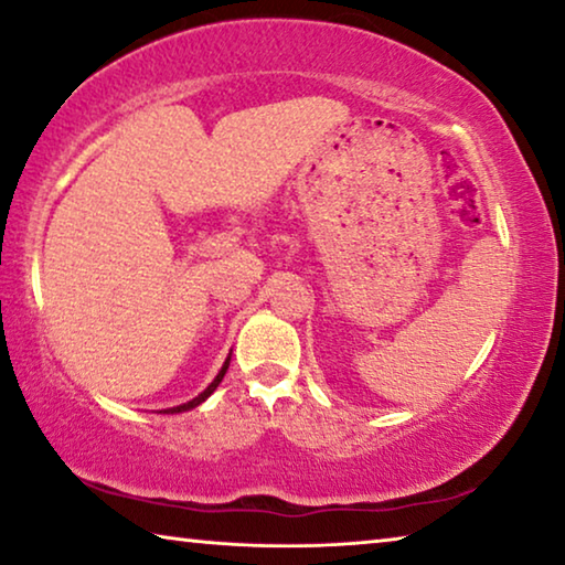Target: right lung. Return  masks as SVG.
<instances>
[{
	"instance_id": "1",
	"label": "right lung",
	"mask_w": 565,
	"mask_h": 565,
	"mask_svg": "<svg viewBox=\"0 0 565 565\" xmlns=\"http://www.w3.org/2000/svg\"><path fill=\"white\" fill-rule=\"evenodd\" d=\"M227 369H230V359H227V361H224V366H222V371H220V373H216V379L212 381V384H210V386H206V388H204V392H202V394H199L196 398H192V402H186V404H181V406H173V409H167V414H169V412H171V414H177V412H186V409H194V406H199V404H202V402H204V398H206V396H210V394L214 392V388H216V386H220V381L224 379V373H227Z\"/></svg>"
}]
</instances>
